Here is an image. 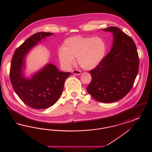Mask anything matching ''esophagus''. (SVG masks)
Instances as JSON below:
<instances>
[{
    "label": "esophagus",
    "instance_id": "1",
    "mask_svg": "<svg viewBox=\"0 0 152 152\" xmlns=\"http://www.w3.org/2000/svg\"><path fill=\"white\" fill-rule=\"evenodd\" d=\"M73 74L74 75H80L81 74V72L79 70H77V69H74L72 71Z\"/></svg>",
    "mask_w": 152,
    "mask_h": 152
}]
</instances>
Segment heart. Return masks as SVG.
<instances>
[{
    "instance_id": "obj_1",
    "label": "heart",
    "mask_w": 152,
    "mask_h": 152,
    "mask_svg": "<svg viewBox=\"0 0 152 152\" xmlns=\"http://www.w3.org/2000/svg\"><path fill=\"white\" fill-rule=\"evenodd\" d=\"M107 51L105 42L100 37L76 36L68 37L58 51L61 64L71 68L76 58L78 64L83 69L91 70L100 64Z\"/></svg>"
}]
</instances>
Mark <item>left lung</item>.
<instances>
[{
	"mask_svg": "<svg viewBox=\"0 0 152 152\" xmlns=\"http://www.w3.org/2000/svg\"><path fill=\"white\" fill-rule=\"evenodd\" d=\"M113 34V45L100 64L89 71L87 92L97 101L110 103L129 93L137 75L139 58L132 39L118 27L103 29Z\"/></svg>",
	"mask_w": 152,
	"mask_h": 152,
	"instance_id": "obj_1",
	"label": "left lung"
}]
</instances>
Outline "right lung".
<instances>
[{"label": "right lung", "instance_id": "add662e5", "mask_svg": "<svg viewBox=\"0 0 152 152\" xmlns=\"http://www.w3.org/2000/svg\"><path fill=\"white\" fill-rule=\"evenodd\" d=\"M53 35L37 32L28 37L15 51L10 68V80L16 94L25 104L32 108L42 109L54 105L63 91L65 80L71 72L59 71L57 67L47 64L31 77L24 76L27 55L38 42Z\"/></svg>", "mask_w": 152, "mask_h": 152}]
</instances>
